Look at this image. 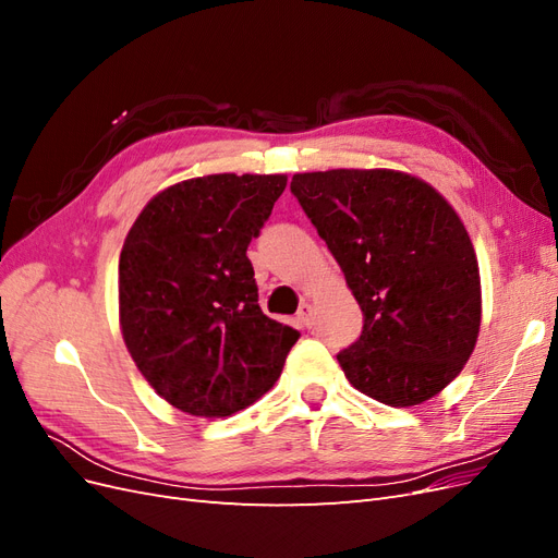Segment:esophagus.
Here are the masks:
<instances>
[{"mask_svg": "<svg viewBox=\"0 0 558 558\" xmlns=\"http://www.w3.org/2000/svg\"><path fill=\"white\" fill-rule=\"evenodd\" d=\"M295 316H298V324H300L302 328H312V326H314V307L307 305V302H302Z\"/></svg>", "mask_w": 558, "mask_h": 558, "instance_id": "obj_1", "label": "esophagus"}]
</instances>
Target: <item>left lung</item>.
Segmentation results:
<instances>
[{
    "instance_id": "8db88e82",
    "label": "left lung",
    "mask_w": 558,
    "mask_h": 558,
    "mask_svg": "<svg viewBox=\"0 0 558 558\" xmlns=\"http://www.w3.org/2000/svg\"><path fill=\"white\" fill-rule=\"evenodd\" d=\"M291 193L363 312L361 337L337 353L347 379L391 408L440 393L468 363L482 318L461 218L428 183L391 170L295 174Z\"/></svg>"
}]
</instances>
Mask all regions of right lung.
Segmentation results:
<instances>
[{
    "label": "right lung",
    "instance_id": "add662e5",
    "mask_svg": "<svg viewBox=\"0 0 558 558\" xmlns=\"http://www.w3.org/2000/svg\"><path fill=\"white\" fill-rule=\"evenodd\" d=\"M283 174H211L148 202L118 263L123 340L172 408L230 416L265 396L300 332L258 307L246 248Z\"/></svg>",
    "mask_w": 558,
    "mask_h": 558
}]
</instances>
